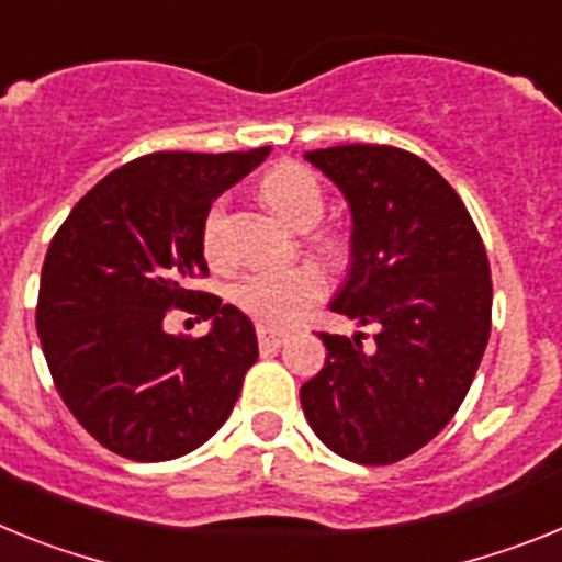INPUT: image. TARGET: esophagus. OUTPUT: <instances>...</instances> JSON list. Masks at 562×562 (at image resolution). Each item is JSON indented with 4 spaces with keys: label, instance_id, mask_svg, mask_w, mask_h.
<instances>
[{
    "label": "esophagus",
    "instance_id": "1",
    "mask_svg": "<svg viewBox=\"0 0 562 562\" xmlns=\"http://www.w3.org/2000/svg\"><path fill=\"white\" fill-rule=\"evenodd\" d=\"M257 339H260V348H280V345H285L288 341V334L285 330L260 325V328H257Z\"/></svg>",
    "mask_w": 562,
    "mask_h": 562
}]
</instances>
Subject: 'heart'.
Returning <instances> with one entry per match:
<instances>
[{"label":"heart","instance_id":"b5f03b06","mask_svg":"<svg viewBox=\"0 0 562 562\" xmlns=\"http://www.w3.org/2000/svg\"><path fill=\"white\" fill-rule=\"evenodd\" d=\"M260 194L282 221L296 228H311L325 214V189H322L319 178L308 166L294 164V160L268 169L266 178L260 180ZM226 226V203L214 200L203 214V226H200V243L212 262H223L228 257ZM322 248L336 257L345 251V243L339 234H325ZM322 294H325V277L311 266L251 271L232 291L237 308L266 325H291L316 300H322Z\"/></svg>","mask_w":562,"mask_h":562}]
</instances>
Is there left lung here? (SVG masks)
Returning <instances> with one entry per match:
<instances>
[{"label": "left lung", "mask_w": 562, "mask_h": 562, "mask_svg": "<svg viewBox=\"0 0 562 562\" xmlns=\"http://www.w3.org/2000/svg\"><path fill=\"white\" fill-rule=\"evenodd\" d=\"M348 198L353 266L330 311L375 325L353 339L319 334L325 368L300 402L319 441L382 467L422 450L470 393L492 330L486 248L456 189L398 146L305 153Z\"/></svg>", "instance_id": "1"}]
</instances>
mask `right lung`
<instances>
[{
	"instance_id": "obj_1",
	"label": "right lung",
	"mask_w": 562,
	"mask_h": 562,
	"mask_svg": "<svg viewBox=\"0 0 562 562\" xmlns=\"http://www.w3.org/2000/svg\"><path fill=\"white\" fill-rule=\"evenodd\" d=\"M248 153H153L99 180L47 248L36 330L58 396L99 443L130 461H172L226 424L257 362V334L206 277L203 214L260 166ZM212 318L206 337L166 335L165 316Z\"/></svg>"
}]
</instances>
